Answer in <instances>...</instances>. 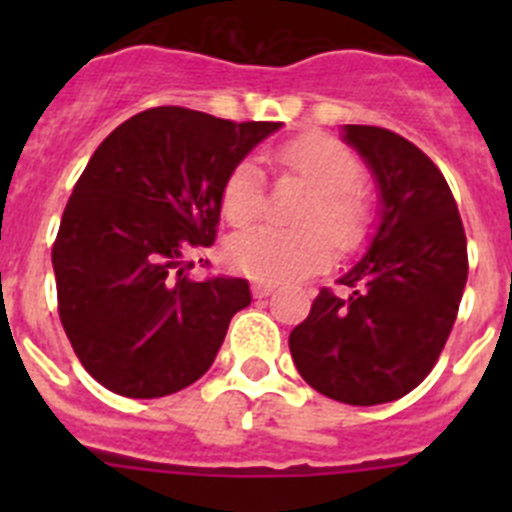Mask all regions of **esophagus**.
I'll return each instance as SVG.
<instances>
[{
  "mask_svg": "<svg viewBox=\"0 0 512 512\" xmlns=\"http://www.w3.org/2000/svg\"><path fill=\"white\" fill-rule=\"evenodd\" d=\"M277 289V282H253V295L256 297H269Z\"/></svg>",
  "mask_w": 512,
  "mask_h": 512,
  "instance_id": "34e87169",
  "label": "esophagus"
}]
</instances>
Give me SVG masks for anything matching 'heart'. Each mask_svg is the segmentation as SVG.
I'll use <instances>...</instances> for the list:
<instances>
[{"label":"heart","instance_id":"1","mask_svg":"<svg viewBox=\"0 0 512 512\" xmlns=\"http://www.w3.org/2000/svg\"><path fill=\"white\" fill-rule=\"evenodd\" d=\"M277 161L284 171L310 184L315 197L300 215V223L307 228H253L230 238V264L261 282H289L325 269L336 256L331 234L341 248H354L366 230V207L356 192L361 161L341 140L323 133L302 135L282 146ZM220 205L230 225L243 228L253 223L264 210V176L259 166L253 161L235 164L223 184Z\"/></svg>","mask_w":512,"mask_h":512}]
</instances>
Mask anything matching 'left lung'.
I'll return each instance as SVG.
<instances>
[{"label":"left lung","instance_id":"8db88e82","mask_svg":"<svg viewBox=\"0 0 512 512\" xmlns=\"http://www.w3.org/2000/svg\"><path fill=\"white\" fill-rule=\"evenodd\" d=\"M369 166L379 223L364 256L323 289L289 351L312 390L346 405H382L415 390L441 356L467 284V235L449 184L418 146L372 125H343Z\"/></svg>","mask_w":512,"mask_h":512}]
</instances>
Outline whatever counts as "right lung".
Masks as SVG:
<instances>
[{"mask_svg": "<svg viewBox=\"0 0 512 512\" xmlns=\"http://www.w3.org/2000/svg\"><path fill=\"white\" fill-rule=\"evenodd\" d=\"M279 128L153 107L99 143L63 210L53 271L63 330L102 387L151 400L210 369L251 289L194 279L189 256L215 241L230 171Z\"/></svg>", "mask_w": 512, "mask_h": 512, "instance_id": "1", "label": "right lung"}]
</instances>
